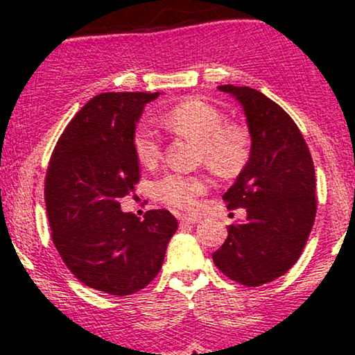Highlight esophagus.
<instances>
[{"label":"esophagus","mask_w":355,"mask_h":355,"mask_svg":"<svg viewBox=\"0 0 355 355\" xmlns=\"http://www.w3.org/2000/svg\"><path fill=\"white\" fill-rule=\"evenodd\" d=\"M200 222V218L193 217V215H185V217H180V223H185V225H195V223Z\"/></svg>","instance_id":"esophagus-1"}]
</instances>
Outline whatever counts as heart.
Masks as SVG:
<instances>
[{
    "mask_svg": "<svg viewBox=\"0 0 355 355\" xmlns=\"http://www.w3.org/2000/svg\"><path fill=\"white\" fill-rule=\"evenodd\" d=\"M162 121L172 132L197 141L205 165L220 177H234L247 165L250 133L240 123H225V113L217 105L203 98H187L168 110ZM133 148L138 162L145 166L157 165L162 157L160 140L148 126L137 130ZM205 189L202 178L170 173L158 180L157 195L166 205L193 209Z\"/></svg>",
    "mask_w": 355,
    "mask_h": 355,
    "instance_id": "1",
    "label": "heart"
}]
</instances>
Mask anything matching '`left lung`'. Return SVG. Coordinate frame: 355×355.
Masks as SVG:
<instances>
[{"label":"left lung","instance_id":"1","mask_svg":"<svg viewBox=\"0 0 355 355\" xmlns=\"http://www.w3.org/2000/svg\"><path fill=\"white\" fill-rule=\"evenodd\" d=\"M242 107L250 133V157L223 193L229 209L247 217L229 225V237L214 252L215 266L247 287L282 277L302 254L315 220V172L302 133L263 93L220 85Z\"/></svg>","mask_w":355,"mask_h":355}]
</instances>
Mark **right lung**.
<instances>
[{
	"mask_svg": "<svg viewBox=\"0 0 355 355\" xmlns=\"http://www.w3.org/2000/svg\"><path fill=\"white\" fill-rule=\"evenodd\" d=\"M162 93H101L64 128L48 165L44 203L56 250L80 282L112 295L141 291L157 277L177 232L168 210L144 220L120 200L140 178L133 148L146 103Z\"/></svg>",
	"mask_w": 355,
	"mask_h": 355,
	"instance_id": "obj_1",
	"label": "right lung"
}]
</instances>
